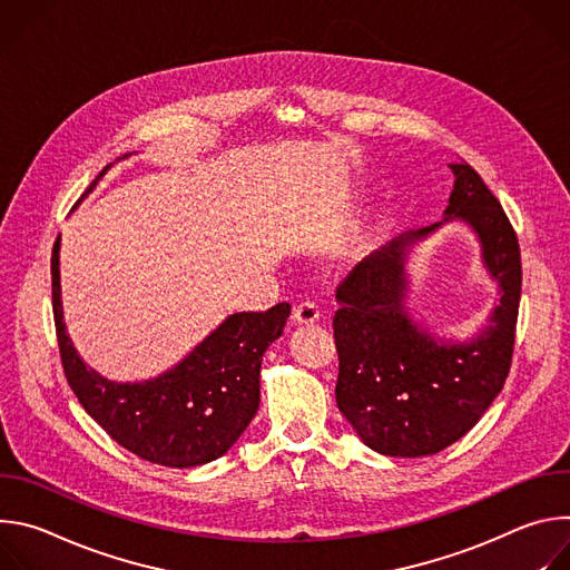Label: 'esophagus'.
<instances>
[{"label": "esophagus", "instance_id": "34e87169", "mask_svg": "<svg viewBox=\"0 0 570 570\" xmlns=\"http://www.w3.org/2000/svg\"><path fill=\"white\" fill-rule=\"evenodd\" d=\"M293 320L297 324H306V327H308V324H315L320 320V308L313 302H302V304L295 306Z\"/></svg>", "mask_w": 570, "mask_h": 570}]
</instances>
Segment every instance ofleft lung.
I'll list each match as a JSON object with an SVG mask.
<instances>
[{
    "instance_id": "1",
    "label": "left lung",
    "mask_w": 570,
    "mask_h": 570,
    "mask_svg": "<svg viewBox=\"0 0 570 570\" xmlns=\"http://www.w3.org/2000/svg\"><path fill=\"white\" fill-rule=\"evenodd\" d=\"M449 169L455 183L444 218L367 255L336 293V403L363 444L381 455L422 458L458 442L499 396L512 363L519 240L501 203L466 161ZM451 222L474 232L483 267L500 288L488 324L466 342L435 335L407 306L410 253Z\"/></svg>"
}]
</instances>
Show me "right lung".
Wrapping results in <instances>:
<instances>
[{
    "instance_id": "add662e5",
    "label": "right lung",
    "mask_w": 570,
    "mask_h": 570,
    "mask_svg": "<svg viewBox=\"0 0 570 570\" xmlns=\"http://www.w3.org/2000/svg\"><path fill=\"white\" fill-rule=\"evenodd\" d=\"M106 167L86 196L108 174ZM83 196V198H86ZM51 295L65 376L86 413L124 449L187 469L225 455L259 409L266 350L284 334L291 304L232 313L178 365L146 381L119 383L78 356L62 320L60 234L51 255Z\"/></svg>"
}]
</instances>
